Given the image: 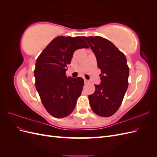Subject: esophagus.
Here are the masks:
<instances>
[{
    "label": "esophagus",
    "instance_id": "34e87169",
    "mask_svg": "<svg viewBox=\"0 0 157 157\" xmlns=\"http://www.w3.org/2000/svg\"><path fill=\"white\" fill-rule=\"evenodd\" d=\"M84 83H85V84L89 83V80H86V79H84Z\"/></svg>",
    "mask_w": 157,
    "mask_h": 157
}]
</instances>
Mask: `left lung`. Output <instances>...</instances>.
Segmentation results:
<instances>
[{
    "mask_svg": "<svg viewBox=\"0 0 157 157\" xmlns=\"http://www.w3.org/2000/svg\"><path fill=\"white\" fill-rule=\"evenodd\" d=\"M92 49L101 69V83L89 95V102L96 115L109 117L120 107L128 86L129 68L125 55L111 41L101 36H82Z\"/></svg>",
    "mask_w": 157,
    "mask_h": 157,
    "instance_id": "left-lung-1",
    "label": "left lung"
}]
</instances>
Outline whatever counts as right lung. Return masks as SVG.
Here are the masks:
<instances>
[{
    "label": "right lung",
    "mask_w": 157,
    "mask_h": 157,
    "mask_svg": "<svg viewBox=\"0 0 157 157\" xmlns=\"http://www.w3.org/2000/svg\"><path fill=\"white\" fill-rule=\"evenodd\" d=\"M80 48H88L80 36H57L36 59L35 86L46 111L55 118L69 115L81 95L83 78H67L65 74L74 52Z\"/></svg>",
    "instance_id": "obj_1"
}]
</instances>
